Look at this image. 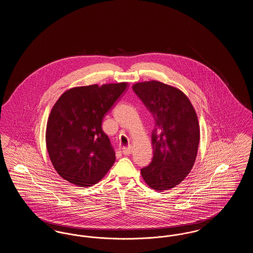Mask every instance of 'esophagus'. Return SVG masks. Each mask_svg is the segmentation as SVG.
Instances as JSON below:
<instances>
[{
  "label": "esophagus",
  "instance_id": "34e87169",
  "mask_svg": "<svg viewBox=\"0 0 253 253\" xmlns=\"http://www.w3.org/2000/svg\"><path fill=\"white\" fill-rule=\"evenodd\" d=\"M132 151V148L131 145H129V146H127V147H123V148H122V153H123L125 156H129V155H131Z\"/></svg>",
  "mask_w": 253,
  "mask_h": 253
}]
</instances>
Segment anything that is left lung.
Instances as JSON below:
<instances>
[{
    "label": "left lung",
    "mask_w": 253,
    "mask_h": 253,
    "mask_svg": "<svg viewBox=\"0 0 253 253\" xmlns=\"http://www.w3.org/2000/svg\"><path fill=\"white\" fill-rule=\"evenodd\" d=\"M132 88L155 119L154 157L141 175L155 191L170 190L187 177L196 159L200 140L196 112L189 97L174 86L150 81Z\"/></svg>",
    "instance_id": "left-lung-1"
}]
</instances>
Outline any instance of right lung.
<instances>
[{
	"label": "right lung",
	"mask_w": 253,
	"mask_h": 253,
	"mask_svg": "<svg viewBox=\"0 0 253 253\" xmlns=\"http://www.w3.org/2000/svg\"><path fill=\"white\" fill-rule=\"evenodd\" d=\"M127 88V83L73 87L51 109L45 141L49 158L64 180L90 187L116 161L102 120Z\"/></svg>",
	"instance_id": "right-lung-1"
}]
</instances>
